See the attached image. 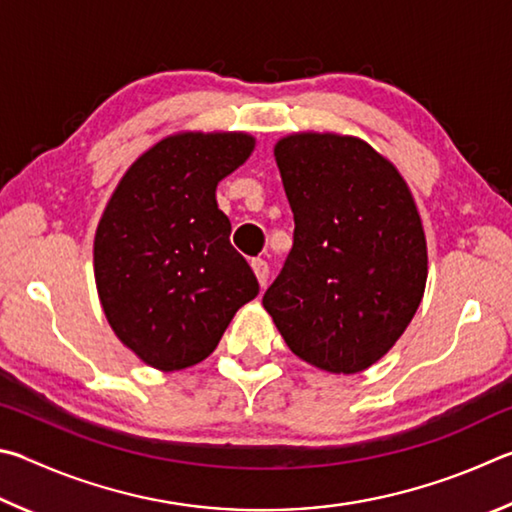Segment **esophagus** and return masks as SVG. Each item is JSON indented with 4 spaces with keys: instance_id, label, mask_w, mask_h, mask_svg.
I'll return each mask as SVG.
<instances>
[{
    "instance_id": "esophagus-1",
    "label": "esophagus",
    "mask_w": 512,
    "mask_h": 512,
    "mask_svg": "<svg viewBox=\"0 0 512 512\" xmlns=\"http://www.w3.org/2000/svg\"><path fill=\"white\" fill-rule=\"evenodd\" d=\"M251 270H254V274H256L258 285H261V288H265L267 276H270V267H267V263L263 261V258H254V261H251Z\"/></svg>"
}]
</instances>
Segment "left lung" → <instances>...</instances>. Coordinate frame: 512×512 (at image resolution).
Here are the masks:
<instances>
[{
  "mask_svg": "<svg viewBox=\"0 0 512 512\" xmlns=\"http://www.w3.org/2000/svg\"><path fill=\"white\" fill-rule=\"evenodd\" d=\"M274 159L294 213V245L265 292L290 351L353 375L387 355L423 301L427 240L411 188L371 143L290 132Z\"/></svg>",
  "mask_w": 512,
  "mask_h": 512,
  "instance_id": "obj_1",
  "label": "left lung"
}]
</instances>
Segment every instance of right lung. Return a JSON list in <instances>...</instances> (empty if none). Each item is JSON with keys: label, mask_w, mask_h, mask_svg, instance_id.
<instances>
[{"label": "right lung", "mask_w": 512, "mask_h": 512, "mask_svg": "<svg viewBox=\"0 0 512 512\" xmlns=\"http://www.w3.org/2000/svg\"><path fill=\"white\" fill-rule=\"evenodd\" d=\"M256 137L179 130L132 161L94 236V279L107 324L143 364L182 371L206 360L258 281L231 247L215 188Z\"/></svg>", "instance_id": "right-lung-1"}]
</instances>
